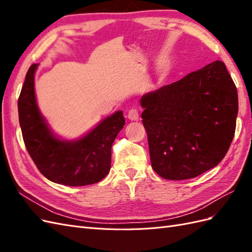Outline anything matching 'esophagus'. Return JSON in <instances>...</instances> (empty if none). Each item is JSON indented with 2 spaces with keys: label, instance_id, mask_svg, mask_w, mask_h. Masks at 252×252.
I'll use <instances>...</instances> for the list:
<instances>
[{
  "label": "esophagus",
  "instance_id": "34e87169",
  "mask_svg": "<svg viewBox=\"0 0 252 252\" xmlns=\"http://www.w3.org/2000/svg\"><path fill=\"white\" fill-rule=\"evenodd\" d=\"M127 117L130 121H139L140 114H139L138 109H130V110H129Z\"/></svg>",
  "mask_w": 252,
  "mask_h": 252
}]
</instances>
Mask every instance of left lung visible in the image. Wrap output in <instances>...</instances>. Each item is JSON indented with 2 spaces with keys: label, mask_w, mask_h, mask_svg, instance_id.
I'll list each match as a JSON object with an SVG mask.
<instances>
[{
  "label": "left lung",
  "mask_w": 252,
  "mask_h": 252,
  "mask_svg": "<svg viewBox=\"0 0 252 252\" xmlns=\"http://www.w3.org/2000/svg\"><path fill=\"white\" fill-rule=\"evenodd\" d=\"M154 170L166 180L197 177L222 161L232 142L238 91L215 61L141 97Z\"/></svg>",
  "instance_id": "left-lung-1"
}]
</instances>
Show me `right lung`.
I'll list each match as a JSON object with an SVG mask.
<instances>
[{"mask_svg": "<svg viewBox=\"0 0 252 252\" xmlns=\"http://www.w3.org/2000/svg\"><path fill=\"white\" fill-rule=\"evenodd\" d=\"M29 67L18 101L19 121L26 149L37 169L49 181L66 186H86L103 180L110 170L111 146L125 125L117 111L77 141L61 140L51 132L37 107L34 72Z\"/></svg>", "mask_w": 252, "mask_h": 252, "instance_id": "obj_1", "label": "right lung"}]
</instances>
